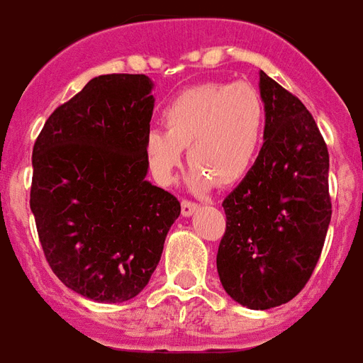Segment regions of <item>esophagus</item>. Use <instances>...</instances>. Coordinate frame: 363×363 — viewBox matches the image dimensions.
Masks as SVG:
<instances>
[{
  "label": "esophagus",
  "instance_id": "esophagus-1",
  "mask_svg": "<svg viewBox=\"0 0 363 363\" xmlns=\"http://www.w3.org/2000/svg\"><path fill=\"white\" fill-rule=\"evenodd\" d=\"M196 210H199V204H196V202H191V200H182V216L189 217V216H193Z\"/></svg>",
  "mask_w": 363,
  "mask_h": 363
}]
</instances>
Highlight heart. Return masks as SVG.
<instances>
[{"label":"heart","instance_id":"b5f03b06","mask_svg":"<svg viewBox=\"0 0 363 363\" xmlns=\"http://www.w3.org/2000/svg\"><path fill=\"white\" fill-rule=\"evenodd\" d=\"M167 131L144 140L147 164L159 184H172L189 147L191 187L196 191L242 182L259 155L266 106L247 82H206L179 91L164 104Z\"/></svg>","mask_w":363,"mask_h":363}]
</instances>
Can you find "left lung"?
<instances>
[{"label":"left lung","instance_id":"8db88e82","mask_svg":"<svg viewBox=\"0 0 363 363\" xmlns=\"http://www.w3.org/2000/svg\"><path fill=\"white\" fill-rule=\"evenodd\" d=\"M264 144L253 168L223 200L227 228L217 272L232 300L272 309L306 286L332 219L330 155L311 112L260 71Z\"/></svg>","mask_w":363,"mask_h":363}]
</instances>
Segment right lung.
<instances>
[{"label":"right lung","instance_id":"add662e5","mask_svg":"<svg viewBox=\"0 0 363 363\" xmlns=\"http://www.w3.org/2000/svg\"><path fill=\"white\" fill-rule=\"evenodd\" d=\"M146 74H101L60 104L33 146L30 206L46 262L101 303L147 285L179 202L146 182L153 114Z\"/></svg>","mask_w":363,"mask_h":363}]
</instances>
